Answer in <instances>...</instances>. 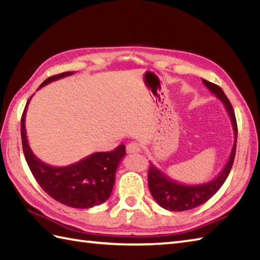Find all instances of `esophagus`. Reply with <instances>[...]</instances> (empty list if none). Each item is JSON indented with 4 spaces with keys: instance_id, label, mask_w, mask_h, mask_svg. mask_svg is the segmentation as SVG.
I'll use <instances>...</instances> for the list:
<instances>
[{
    "instance_id": "1",
    "label": "esophagus",
    "mask_w": 260,
    "mask_h": 260,
    "mask_svg": "<svg viewBox=\"0 0 260 260\" xmlns=\"http://www.w3.org/2000/svg\"><path fill=\"white\" fill-rule=\"evenodd\" d=\"M127 152L128 153H140L142 150H141V145L139 144V143L136 142H133V143H129L128 145H127Z\"/></svg>"
}]
</instances>
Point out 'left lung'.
<instances>
[{
	"mask_svg": "<svg viewBox=\"0 0 260 260\" xmlns=\"http://www.w3.org/2000/svg\"><path fill=\"white\" fill-rule=\"evenodd\" d=\"M202 81L204 86L224 105L225 110L230 116L231 124H233L234 128V146L228 162L224 165L221 172L215 176L212 181L202 184L180 183V182L171 179L170 176L162 172V170H159L153 163H151L150 170H148V187H150L151 194L154 198V200L158 203V206L170 210V211H186V210L197 208L204 202H207L222 186L234 164L237 134H238L237 131H238V128H237V121L233 106H231L229 99L224 95L221 88L206 79H202Z\"/></svg>",
	"mask_w": 260,
	"mask_h": 260,
	"instance_id": "left-lung-1",
	"label": "left lung"
}]
</instances>
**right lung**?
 Listing matches in <instances>:
<instances>
[{
  "label": "right lung",
  "mask_w": 260,
  "mask_h": 260,
  "mask_svg": "<svg viewBox=\"0 0 260 260\" xmlns=\"http://www.w3.org/2000/svg\"><path fill=\"white\" fill-rule=\"evenodd\" d=\"M71 75L74 71L49 77L38 89ZM32 96L21 118V137L26 163L39 185L54 200L71 208L89 209L106 201L114 187L116 170L126 154L125 145L112 152L92 153L67 167H51L42 162L33 154L26 137L25 114Z\"/></svg>",
  "instance_id": "add662e5"
}]
</instances>
